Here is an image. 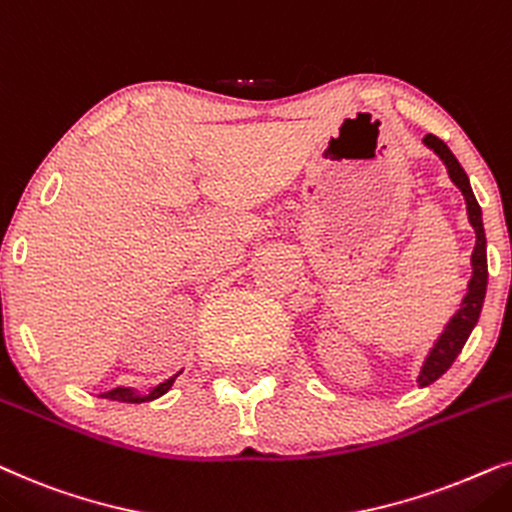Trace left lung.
Returning a JSON list of instances; mask_svg holds the SVG:
<instances>
[{
    "instance_id": "1",
    "label": "left lung",
    "mask_w": 512,
    "mask_h": 512,
    "mask_svg": "<svg viewBox=\"0 0 512 512\" xmlns=\"http://www.w3.org/2000/svg\"><path fill=\"white\" fill-rule=\"evenodd\" d=\"M424 145L440 156V161L445 163L447 168L449 180L459 187L463 199H466L468 222L475 231V248H473V255H470V269H473V274H470L466 295H463L459 309L454 311V316L447 320L445 327H442L438 339H435L433 346L426 353L424 363H421V370L417 374V384L421 388L433 384L435 379H440L442 374L452 367L456 356H459L463 349V344L468 342L473 327L478 325L482 304H485V295H487V238H485V224H482L480 203L475 199L473 189H470L466 170H463L461 163L456 161L452 149L431 133L424 138Z\"/></svg>"
}]
</instances>
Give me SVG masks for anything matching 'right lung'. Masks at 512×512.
Here are the masks:
<instances>
[{
  "label": "right lung",
  "mask_w": 512,
  "mask_h": 512,
  "mask_svg": "<svg viewBox=\"0 0 512 512\" xmlns=\"http://www.w3.org/2000/svg\"><path fill=\"white\" fill-rule=\"evenodd\" d=\"M180 374H182V372L173 374V377L166 379V381H161V384L152 386V388H149V391H138V388H133V386H117V388H112V391L100 393V398L117 400V403H133V405L149 403V400H156V398H161L163 393H168L170 386L175 384V379L180 377Z\"/></svg>",
  "instance_id": "obj_1"
}]
</instances>
